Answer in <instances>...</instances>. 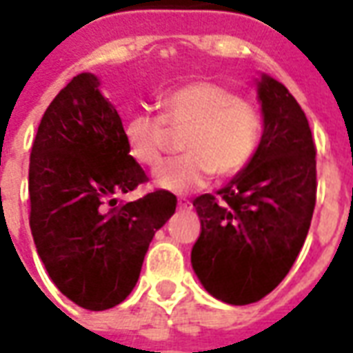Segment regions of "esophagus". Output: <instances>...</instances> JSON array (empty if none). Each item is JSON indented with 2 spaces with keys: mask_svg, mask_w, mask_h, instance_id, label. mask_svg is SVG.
<instances>
[{
  "mask_svg": "<svg viewBox=\"0 0 353 353\" xmlns=\"http://www.w3.org/2000/svg\"><path fill=\"white\" fill-rule=\"evenodd\" d=\"M179 207L181 209H188V207H192V203H190L188 199H179Z\"/></svg>",
  "mask_w": 353,
  "mask_h": 353,
  "instance_id": "34e87169",
  "label": "esophagus"
}]
</instances>
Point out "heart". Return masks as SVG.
I'll return each instance as SVG.
<instances>
[{"label":"heart","instance_id":"heart-1","mask_svg":"<svg viewBox=\"0 0 353 353\" xmlns=\"http://www.w3.org/2000/svg\"><path fill=\"white\" fill-rule=\"evenodd\" d=\"M163 117L148 112L132 114L123 127L127 150L139 163L154 167L167 144V123L186 129L184 154L154 172V184L167 192H194L216 171L232 176L251 161L261 141L259 110L241 101L224 85L194 81L171 91L163 101Z\"/></svg>","mask_w":353,"mask_h":353}]
</instances>
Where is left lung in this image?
<instances>
[{
  "mask_svg": "<svg viewBox=\"0 0 353 353\" xmlns=\"http://www.w3.org/2000/svg\"><path fill=\"white\" fill-rule=\"evenodd\" d=\"M262 137L251 161L221 188L194 199L201 234L192 268L214 299L243 306L289 274L316 207V146L308 119L283 83L256 79Z\"/></svg>",
  "mask_w": 353,
  "mask_h": 353,
  "instance_id": "obj_1",
  "label": "left lung"
}]
</instances>
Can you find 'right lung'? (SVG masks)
I'll return each mask as SVG.
<instances>
[{
	"instance_id": "obj_1",
	"label": "right lung",
	"mask_w": 353,
	"mask_h": 353,
	"mask_svg": "<svg viewBox=\"0 0 353 353\" xmlns=\"http://www.w3.org/2000/svg\"><path fill=\"white\" fill-rule=\"evenodd\" d=\"M99 87L101 79L83 72L54 97L37 127L28 172L37 254L59 291L92 312L131 294L150 241L176 209L165 190L117 205L119 194L148 179Z\"/></svg>"
}]
</instances>
